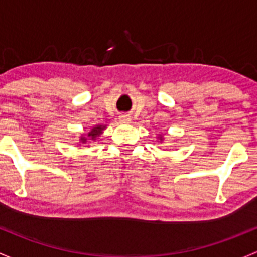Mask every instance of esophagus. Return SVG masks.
I'll use <instances>...</instances> for the list:
<instances>
[{
    "instance_id": "1",
    "label": "esophagus",
    "mask_w": 257,
    "mask_h": 257,
    "mask_svg": "<svg viewBox=\"0 0 257 257\" xmlns=\"http://www.w3.org/2000/svg\"><path fill=\"white\" fill-rule=\"evenodd\" d=\"M118 120H120V122H122V123H127L131 118H130L128 115H121L120 117H118Z\"/></svg>"
}]
</instances>
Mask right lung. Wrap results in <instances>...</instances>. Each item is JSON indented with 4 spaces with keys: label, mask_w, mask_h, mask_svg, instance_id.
<instances>
[{
    "label": "right lung",
    "mask_w": 257,
    "mask_h": 257,
    "mask_svg": "<svg viewBox=\"0 0 257 257\" xmlns=\"http://www.w3.org/2000/svg\"><path fill=\"white\" fill-rule=\"evenodd\" d=\"M100 131H101V127H94V130H92L91 132H90V136H92V137H95L96 136V135H99L100 134Z\"/></svg>",
    "instance_id": "right-lung-1"
}]
</instances>
